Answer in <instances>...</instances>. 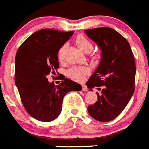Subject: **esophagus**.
Instances as JSON below:
<instances>
[{"instance_id":"obj_1","label":"esophagus","mask_w":149,"mask_h":149,"mask_svg":"<svg viewBox=\"0 0 149 149\" xmlns=\"http://www.w3.org/2000/svg\"><path fill=\"white\" fill-rule=\"evenodd\" d=\"M82 90H83V91H88L87 86H86V85H83V86H82Z\"/></svg>"}]
</instances>
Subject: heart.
<instances>
[{
	"label": "heart",
	"mask_w": 149,
	"mask_h": 149,
	"mask_svg": "<svg viewBox=\"0 0 149 149\" xmlns=\"http://www.w3.org/2000/svg\"><path fill=\"white\" fill-rule=\"evenodd\" d=\"M76 43L77 46L86 52H89L93 49V45L89 39H88L83 35H78L76 38ZM66 44H64L59 49L58 52V57L59 60H62L63 58V53L66 49ZM90 71L87 67H78V66H74L67 72V75L72 80L75 81L81 82L83 81L87 74H88Z\"/></svg>",
	"instance_id": "b5f03b06"
}]
</instances>
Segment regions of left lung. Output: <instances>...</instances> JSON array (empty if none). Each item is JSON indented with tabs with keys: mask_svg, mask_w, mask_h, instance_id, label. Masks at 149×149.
Instances as JSON below:
<instances>
[{
	"mask_svg": "<svg viewBox=\"0 0 149 149\" xmlns=\"http://www.w3.org/2000/svg\"><path fill=\"white\" fill-rule=\"evenodd\" d=\"M100 47L101 62L86 83L88 88L97 87V101L88 106L92 118L101 122L116 118L124 110L134 91L136 66L128 41L107 27L85 31Z\"/></svg>",
	"mask_w": 149,
	"mask_h": 149,
	"instance_id": "obj_1",
	"label": "left lung"
}]
</instances>
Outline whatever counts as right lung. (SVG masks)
Instances as JSON below:
<instances>
[{
    "mask_svg": "<svg viewBox=\"0 0 149 149\" xmlns=\"http://www.w3.org/2000/svg\"><path fill=\"white\" fill-rule=\"evenodd\" d=\"M73 34L74 31L45 28L33 33L18 48L15 84L24 107L36 120L49 122L56 119L61 112L65 95L82 89L80 84L65 77L58 86L47 77L58 69V52Z\"/></svg>",
    "mask_w": 149,
    "mask_h": 149,
    "instance_id": "right-lung-1",
    "label": "right lung"
}]
</instances>
